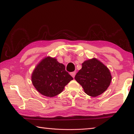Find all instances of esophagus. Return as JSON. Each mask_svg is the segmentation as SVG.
<instances>
[{
    "label": "esophagus",
    "instance_id": "esophagus-1",
    "mask_svg": "<svg viewBox=\"0 0 134 134\" xmlns=\"http://www.w3.org/2000/svg\"><path fill=\"white\" fill-rule=\"evenodd\" d=\"M75 74H76V71H74L72 72H71V75L73 78L75 77Z\"/></svg>",
    "mask_w": 134,
    "mask_h": 134
}]
</instances>
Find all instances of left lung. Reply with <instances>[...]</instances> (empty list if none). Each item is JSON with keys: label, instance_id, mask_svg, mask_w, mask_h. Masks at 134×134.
Listing matches in <instances>:
<instances>
[{"label": "left lung", "instance_id": "obj_1", "mask_svg": "<svg viewBox=\"0 0 134 134\" xmlns=\"http://www.w3.org/2000/svg\"><path fill=\"white\" fill-rule=\"evenodd\" d=\"M82 65L75 79L85 93L96 97L106 91L112 81V75L106 65L94 58L85 60Z\"/></svg>", "mask_w": 134, "mask_h": 134}]
</instances>
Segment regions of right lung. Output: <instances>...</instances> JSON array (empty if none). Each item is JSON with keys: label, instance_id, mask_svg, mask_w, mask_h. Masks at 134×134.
Masks as SVG:
<instances>
[{"label": "right lung", "instance_id": "obj_1", "mask_svg": "<svg viewBox=\"0 0 134 134\" xmlns=\"http://www.w3.org/2000/svg\"><path fill=\"white\" fill-rule=\"evenodd\" d=\"M32 82L42 95L49 97L62 92L73 78L65 70V65L55 58L45 57L36 65L32 74Z\"/></svg>", "mask_w": 134, "mask_h": 134}]
</instances>
